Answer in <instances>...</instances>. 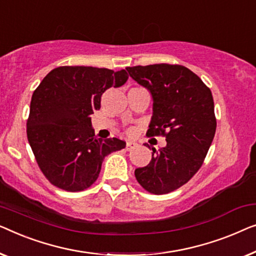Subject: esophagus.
Masks as SVG:
<instances>
[{
  "instance_id": "esophagus-1",
  "label": "esophagus",
  "mask_w": 256,
  "mask_h": 256,
  "mask_svg": "<svg viewBox=\"0 0 256 256\" xmlns=\"http://www.w3.org/2000/svg\"><path fill=\"white\" fill-rule=\"evenodd\" d=\"M136 146V142H128V144H126V150H133L134 148V147Z\"/></svg>"
}]
</instances>
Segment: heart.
Returning <instances> with one entry per match:
<instances>
[{"label":"heart","mask_w":256,"mask_h":256,"mask_svg":"<svg viewBox=\"0 0 256 256\" xmlns=\"http://www.w3.org/2000/svg\"><path fill=\"white\" fill-rule=\"evenodd\" d=\"M130 133H131V132H130Z\"/></svg>","instance_id":"obj_1"}]
</instances>
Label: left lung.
<instances>
[{
	"mask_svg": "<svg viewBox=\"0 0 256 256\" xmlns=\"http://www.w3.org/2000/svg\"><path fill=\"white\" fill-rule=\"evenodd\" d=\"M126 70L152 95L153 116L146 134L164 136L167 142L159 150L152 148V160L136 169V178L150 194L172 192L203 164L217 128L214 97L204 82L181 64H156Z\"/></svg>",
	"mask_w": 256,
	"mask_h": 256,
	"instance_id": "left-lung-1",
	"label": "left lung"
}]
</instances>
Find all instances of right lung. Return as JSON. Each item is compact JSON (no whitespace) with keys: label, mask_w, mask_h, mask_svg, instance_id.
<instances>
[{"label":"right lung","mask_w":256,"mask_h":256,"mask_svg":"<svg viewBox=\"0 0 256 256\" xmlns=\"http://www.w3.org/2000/svg\"><path fill=\"white\" fill-rule=\"evenodd\" d=\"M126 70L61 66L52 70L34 92L26 134L45 178L66 192H81L98 178L104 158L123 150L117 138L97 139L90 114L100 97L128 81Z\"/></svg>","instance_id":"add662e5"}]
</instances>
